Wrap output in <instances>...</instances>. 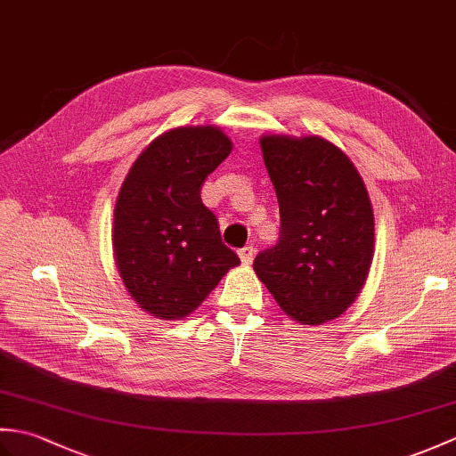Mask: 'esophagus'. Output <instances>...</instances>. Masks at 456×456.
<instances>
[{"label": "esophagus", "mask_w": 456, "mask_h": 456, "mask_svg": "<svg viewBox=\"0 0 456 456\" xmlns=\"http://www.w3.org/2000/svg\"><path fill=\"white\" fill-rule=\"evenodd\" d=\"M253 255H255L253 245H245L243 248H239V256H240V263H243V265L253 263Z\"/></svg>", "instance_id": "1"}]
</instances>
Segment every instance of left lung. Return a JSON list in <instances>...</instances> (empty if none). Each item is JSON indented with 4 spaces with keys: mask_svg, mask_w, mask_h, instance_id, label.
<instances>
[{
    "mask_svg": "<svg viewBox=\"0 0 456 456\" xmlns=\"http://www.w3.org/2000/svg\"><path fill=\"white\" fill-rule=\"evenodd\" d=\"M280 206V239L255 273L294 322L337 319L361 294L374 256V213L361 174L322 137H260Z\"/></svg>",
    "mask_w": 456,
    "mask_h": 456,
    "instance_id": "1",
    "label": "left lung"
}]
</instances>
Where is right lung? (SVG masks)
<instances>
[{
	"mask_svg": "<svg viewBox=\"0 0 456 456\" xmlns=\"http://www.w3.org/2000/svg\"><path fill=\"white\" fill-rule=\"evenodd\" d=\"M231 149L213 125L176 127L154 139L125 176L113 211L115 265L131 297L154 317L190 315L240 265L200 196Z\"/></svg>",
	"mask_w": 456,
	"mask_h": 456,
	"instance_id": "1",
	"label": "right lung"
}]
</instances>
